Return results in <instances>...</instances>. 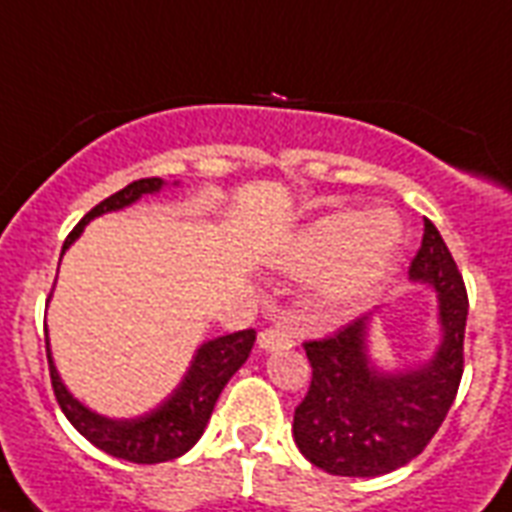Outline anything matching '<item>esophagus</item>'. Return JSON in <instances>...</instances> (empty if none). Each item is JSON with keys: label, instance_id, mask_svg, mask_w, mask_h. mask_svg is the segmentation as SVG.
<instances>
[{"label": "esophagus", "instance_id": "esophagus-1", "mask_svg": "<svg viewBox=\"0 0 512 512\" xmlns=\"http://www.w3.org/2000/svg\"><path fill=\"white\" fill-rule=\"evenodd\" d=\"M257 345L263 350H276V348H289L292 345V337L279 327H268L257 335Z\"/></svg>", "mask_w": 512, "mask_h": 512}]
</instances>
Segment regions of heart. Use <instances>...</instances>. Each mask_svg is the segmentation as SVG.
Listing matches in <instances>:
<instances>
[{
	"label": "heart",
	"instance_id": "obj_1",
	"mask_svg": "<svg viewBox=\"0 0 512 512\" xmlns=\"http://www.w3.org/2000/svg\"><path fill=\"white\" fill-rule=\"evenodd\" d=\"M401 244V225L388 209L332 212L305 225L276 263L289 273H316L319 300L340 305L356 300L385 276Z\"/></svg>",
	"mask_w": 512,
	"mask_h": 512
}]
</instances>
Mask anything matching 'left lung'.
<instances>
[{
	"instance_id": "8db88e82",
	"label": "left lung",
	"mask_w": 512,
	"mask_h": 512,
	"mask_svg": "<svg viewBox=\"0 0 512 512\" xmlns=\"http://www.w3.org/2000/svg\"><path fill=\"white\" fill-rule=\"evenodd\" d=\"M409 279L438 295L441 342L425 364L404 372L374 366L366 348L372 316L350 321L332 337L303 342L313 377L295 409L292 436L305 460L332 476L374 478L412 462L454 404L465 364L468 292L430 220Z\"/></svg>"
}]
</instances>
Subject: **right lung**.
Here are the masks:
<instances>
[{"mask_svg":"<svg viewBox=\"0 0 512 512\" xmlns=\"http://www.w3.org/2000/svg\"><path fill=\"white\" fill-rule=\"evenodd\" d=\"M162 188V177H143V180H135L122 191H116L114 196L103 199L98 207H92L79 220L74 231L68 233L63 252L79 239V233L84 231V225L90 220L106 215V212L130 207L140 196L159 193ZM252 345H255V329H241V332H233V335L207 340L196 350L183 382L172 390V396L148 414L135 417V420H111V417L92 412L90 406H84L79 398L71 396L63 380H60L58 369H55L50 340H47V364H50L52 390H55L60 409L68 417V422L90 444H95L100 452L111 454V457H119V460L138 462V465H156V462L175 460L199 441L204 428H207L209 417H212L217 398L228 385V380L239 372L241 364L249 358Z\"/></svg>","mask_w":512,"mask_h":512,"instance_id":"1","label":"right lung"}]
</instances>
